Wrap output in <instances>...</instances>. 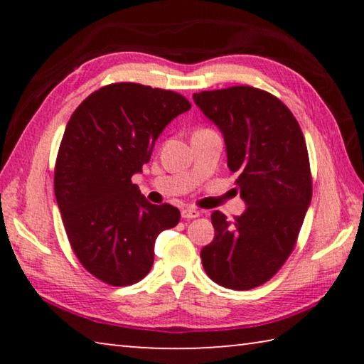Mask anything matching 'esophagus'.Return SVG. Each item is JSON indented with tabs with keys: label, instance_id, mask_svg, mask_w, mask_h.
Returning a JSON list of instances; mask_svg holds the SVG:
<instances>
[{
	"label": "esophagus",
	"instance_id": "esophagus-1",
	"mask_svg": "<svg viewBox=\"0 0 364 364\" xmlns=\"http://www.w3.org/2000/svg\"><path fill=\"white\" fill-rule=\"evenodd\" d=\"M200 215V212L199 210H196V208H191V207H188V208H183L181 210V217L183 218H186V220H193V218H197Z\"/></svg>",
	"mask_w": 364,
	"mask_h": 364
}]
</instances>
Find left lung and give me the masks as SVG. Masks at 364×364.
Segmentation results:
<instances>
[{
  "label": "left lung",
  "mask_w": 364,
  "mask_h": 364,
  "mask_svg": "<svg viewBox=\"0 0 364 364\" xmlns=\"http://www.w3.org/2000/svg\"><path fill=\"white\" fill-rule=\"evenodd\" d=\"M223 133L228 167L245 202L241 217L215 210L213 241L200 252L208 278L249 291L273 278L292 254L311 202V173L299 122L278 97L254 86L196 93Z\"/></svg>",
  "instance_id": "1"
}]
</instances>
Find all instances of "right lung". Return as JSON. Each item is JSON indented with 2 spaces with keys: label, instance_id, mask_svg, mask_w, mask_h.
Segmentation results:
<instances>
[{
  "label": "right lung",
  "instance_id": "obj_1",
  "mask_svg": "<svg viewBox=\"0 0 364 364\" xmlns=\"http://www.w3.org/2000/svg\"><path fill=\"white\" fill-rule=\"evenodd\" d=\"M189 109L175 91L112 83L86 97L67 123L54 193L77 258L106 284L143 279L157 236L180 221L176 207L147 202L132 176L149 162L164 128Z\"/></svg>",
  "mask_w": 364,
  "mask_h": 364
}]
</instances>
